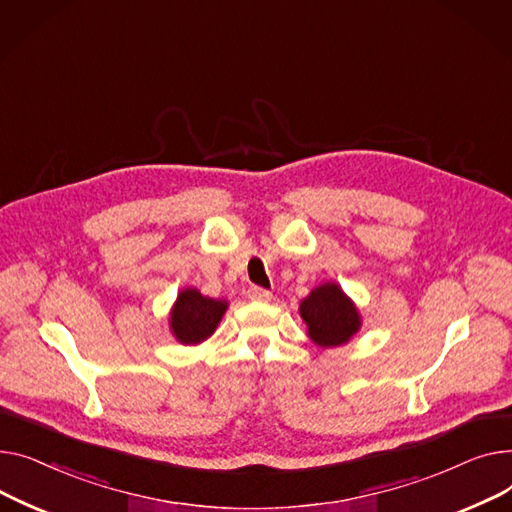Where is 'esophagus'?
Returning a JSON list of instances; mask_svg holds the SVG:
<instances>
[{"label": "esophagus", "mask_w": 512, "mask_h": 512, "mask_svg": "<svg viewBox=\"0 0 512 512\" xmlns=\"http://www.w3.org/2000/svg\"><path fill=\"white\" fill-rule=\"evenodd\" d=\"M248 297L252 299V302H270V291H266V289H262V287H250L248 289Z\"/></svg>", "instance_id": "esophagus-1"}]
</instances>
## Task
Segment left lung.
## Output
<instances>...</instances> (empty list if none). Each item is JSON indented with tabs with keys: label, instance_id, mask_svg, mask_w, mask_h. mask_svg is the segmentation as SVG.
Returning a JSON list of instances; mask_svg holds the SVG:
<instances>
[{
	"label": "left lung",
	"instance_id": "1",
	"mask_svg": "<svg viewBox=\"0 0 512 512\" xmlns=\"http://www.w3.org/2000/svg\"><path fill=\"white\" fill-rule=\"evenodd\" d=\"M308 337L320 347H337L347 343L362 326L355 304L337 283H322L299 304Z\"/></svg>",
	"mask_w": 512,
	"mask_h": 512
}]
</instances>
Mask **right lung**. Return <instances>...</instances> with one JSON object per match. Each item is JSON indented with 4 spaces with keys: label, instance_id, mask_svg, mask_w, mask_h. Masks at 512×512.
<instances>
[{
    "label": "right lung",
    "instance_id": "right-lung-1",
    "mask_svg": "<svg viewBox=\"0 0 512 512\" xmlns=\"http://www.w3.org/2000/svg\"><path fill=\"white\" fill-rule=\"evenodd\" d=\"M225 310V299L206 297L198 289L188 287L179 291L171 308V333L182 345H198L215 333Z\"/></svg>",
    "mask_w": 512,
    "mask_h": 512
}]
</instances>
